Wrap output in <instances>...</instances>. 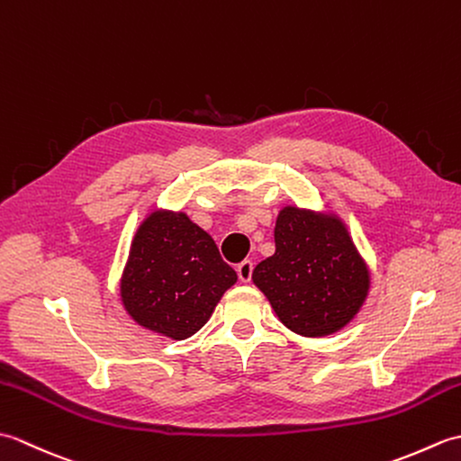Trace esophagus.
I'll return each instance as SVG.
<instances>
[{
    "label": "esophagus",
    "instance_id": "esophagus-1",
    "mask_svg": "<svg viewBox=\"0 0 461 461\" xmlns=\"http://www.w3.org/2000/svg\"><path fill=\"white\" fill-rule=\"evenodd\" d=\"M251 273H253V261H241L238 266V276L241 283H249L251 281Z\"/></svg>",
    "mask_w": 461,
    "mask_h": 461
}]
</instances>
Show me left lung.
Returning <instances> with one entry per match:
<instances>
[{"instance_id": "8db88e82", "label": "left lung", "mask_w": 461, "mask_h": 461, "mask_svg": "<svg viewBox=\"0 0 461 461\" xmlns=\"http://www.w3.org/2000/svg\"><path fill=\"white\" fill-rule=\"evenodd\" d=\"M276 253L253 269V283L276 317L301 337L335 335L358 315L370 269L347 223L332 210L281 208Z\"/></svg>"}]
</instances>
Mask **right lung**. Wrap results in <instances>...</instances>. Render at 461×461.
Segmentation results:
<instances>
[{
  "label": "right lung",
  "instance_id": "1",
  "mask_svg": "<svg viewBox=\"0 0 461 461\" xmlns=\"http://www.w3.org/2000/svg\"><path fill=\"white\" fill-rule=\"evenodd\" d=\"M236 281L210 233L188 213L154 208L134 233L119 295L136 325L184 340L210 321Z\"/></svg>",
  "mask_w": 461,
  "mask_h": 461
}]
</instances>
